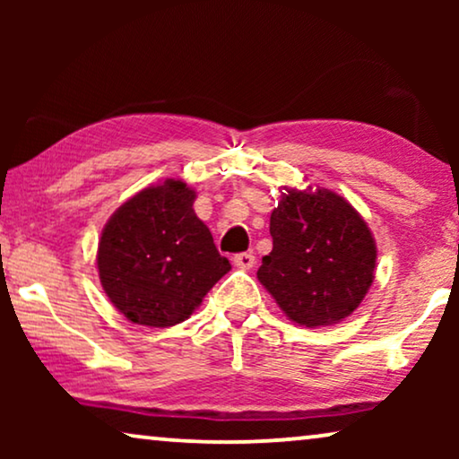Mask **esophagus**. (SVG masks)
Here are the masks:
<instances>
[{
    "label": "esophagus",
    "instance_id": "34e87169",
    "mask_svg": "<svg viewBox=\"0 0 459 459\" xmlns=\"http://www.w3.org/2000/svg\"><path fill=\"white\" fill-rule=\"evenodd\" d=\"M234 265L240 269H250L255 265V255L253 253H240L234 256Z\"/></svg>",
    "mask_w": 459,
    "mask_h": 459
}]
</instances>
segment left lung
Listing matches in <instances>:
<instances>
[{
	"label": "left lung",
	"mask_w": 459,
	"mask_h": 459,
	"mask_svg": "<svg viewBox=\"0 0 459 459\" xmlns=\"http://www.w3.org/2000/svg\"><path fill=\"white\" fill-rule=\"evenodd\" d=\"M272 253L256 278L294 324L349 317L374 281L376 242L359 212L330 190H286L269 219Z\"/></svg>",
	"instance_id": "1"
}]
</instances>
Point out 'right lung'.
Returning <instances> with one entry per match:
<instances>
[{"mask_svg":"<svg viewBox=\"0 0 459 459\" xmlns=\"http://www.w3.org/2000/svg\"><path fill=\"white\" fill-rule=\"evenodd\" d=\"M196 192L179 179L143 187L108 219L98 272L110 303L129 322L169 328L186 322L231 265L194 212Z\"/></svg>","mask_w":459,"mask_h":459,"instance_id":"obj_1","label":"right lung"}]
</instances>
